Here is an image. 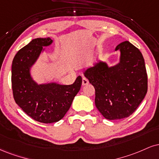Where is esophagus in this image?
Instances as JSON below:
<instances>
[{
    "label": "esophagus",
    "mask_w": 159,
    "mask_h": 159,
    "mask_svg": "<svg viewBox=\"0 0 159 159\" xmlns=\"http://www.w3.org/2000/svg\"><path fill=\"white\" fill-rule=\"evenodd\" d=\"M88 84H89V81H88V79L87 78H83V79H82V85H87Z\"/></svg>",
    "instance_id": "1"
}]
</instances>
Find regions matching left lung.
<instances>
[{
    "label": "left lung",
    "instance_id": "left-lung-1",
    "mask_svg": "<svg viewBox=\"0 0 159 159\" xmlns=\"http://www.w3.org/2000/svg\"><path fill=\"white\" fill-rule=\"evenodd\" d=\"M116 50L121 52L119 64L108 67L99 61L84 73L95 88V106L108 120L129 117L147 92L146 66L140 50L127 41Z\"/></svg>",
    "mask_w": 159,
    "mask_h": 159
}]
</instances>
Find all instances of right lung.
Returning <instances> with one entry per match:
<instances>
[{"mask_svg": "<svg viewBox=\"0 0 159 159\" xmlns=\"http://www.w3.org/2000/svg\"><path fill=\"white\" fill-rule=\"evenodd\" d=\"M52 43L50 38L33 39L17 52L12 65L15 101L32 119L45 124L54 123L64 118L82 83L81 76L71 85L55 83L38 85L32 79L30 67L38 59L43 47Z\"/></svg>", "mask_w": 159, "mask_h": 159, "instance_id": "right-lung-1", "label": "right lung"}]
</instances>
